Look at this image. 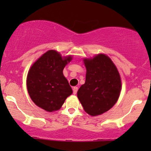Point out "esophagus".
Segmentation results:
<instances>
[{
    "mask_svg": "<svg viewBox=\"0 0 151 151\" xmlns=\"http://www.w3.org/2000/svg\"><path fill=\"white\" fill-rule=\"evenodd\" d=\"M77 91H78V88L77 87H74L73 88V93L76 94L77 93Z\"/></svg>",
    "mask_w": 151,
    "mask_h": 151,
    "instance_id": "34e87169",
    "label": "esophagus"
}]
</instances>
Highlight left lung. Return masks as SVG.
<instances>
[{"label": "left lung", "instance_id": "left-lung-1", "mask_svg": "<svg viewBox=\"0 0 151 151\" xmlns=\"http://www.w3.org/2000/svg\"><path fill=\"white\" fill-rule=\"evenodd\" d=\"M85 83L77 97L85 112L92 116L101 115L115 105L120 96L121 80L116 66L104 54L85 58Z\"/></svg>", "mask_w": 151, "mask_h": 151}]
</instances>
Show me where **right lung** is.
Returning a JSON list of instances; mask_svg holds the SVG:
<instances>
[{
    "mask_svg": "<svg viewBox=\"0 0 151 151\" xmlns=\"http://www.w3.org/2000/svg\"><path fill=\"white\" fill-rule=\"evenodd\" d=\"M71 59V56L62 58L58 52L50 50L32 65L27 76V89L35 104L50 112L60 109L72 93L63 74Z\"/></svg>",
    "mask_w": 151,
    "mask_h": 151,
    "instance_id": "add662e5",
    "label": "right lung"
}]
</instances>
